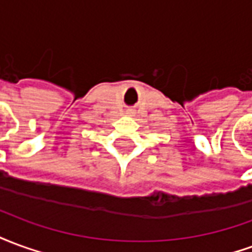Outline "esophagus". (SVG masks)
Segmentation results:
<instances>
[{"label":"esophagus","instance_id":"obj_1","mask_svg":"<svg viewBox=\"0 0 252 252\" xmlns=\"http://www.w3.org/2000/svg\"><path fill=\"white\" fill-rule=\"evenodd\" d=\"M129 113H132V112H129Z\"/></svg>","mask_w":252,"mask_h":252}]
</instances>
